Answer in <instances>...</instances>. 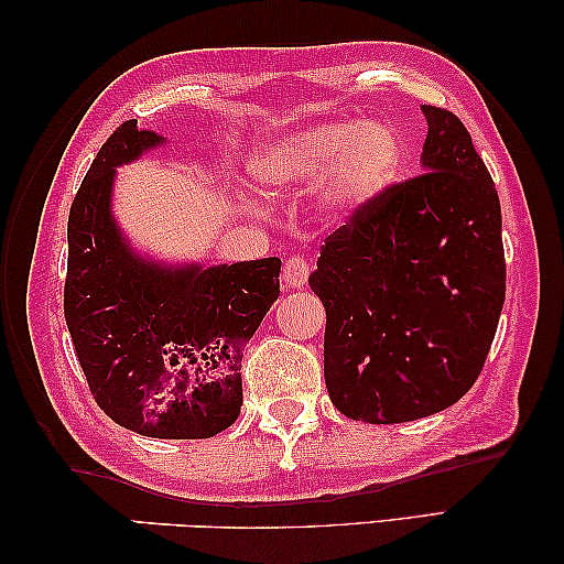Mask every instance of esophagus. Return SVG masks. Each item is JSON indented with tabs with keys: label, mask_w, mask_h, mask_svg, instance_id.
Masks as SVG:
<instances>
[{
	"label": "esophagus",
	"mask_w": 564,
	"mask_h": 564,
	"mask_svg": "<svg viewBox=\"0 0 564 564\" xmlns=\"http://www.w3.org/2000/svg\"><path fill=\"white\" fill-rule=\"evenodd\" d=\"M310 270H312L310 262L304 260V257L294 254L282 267V280H284V284H288V288H294V290L304 288V282H307V276H310Z\"/></svg>",
	"instance_id": "obj_1"
}]
</instances>
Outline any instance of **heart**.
Wrapping results in <instances>:
<instances>
[{
    "instance_id": "obj_1",
    "label": "heart",
    "mask_w": 564,
    "mask_h": 564,
    "mask_svg": "<svg viewBox=\"0 0 564 564\" xmlns=\"http://www.w3.org/2000/svg\"><path fill=\"white\" fill-rule=\"evenodd\" d=\"M402 142L390 124L329 119L267 142L252 160L257 182L292 189L327 180L332 209L352 212L372 202L397 177Z\"/></svg>"
}]
</instances>
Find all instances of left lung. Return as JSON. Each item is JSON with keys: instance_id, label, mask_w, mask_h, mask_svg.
Instances as JSON below:
<instances>
[{"instance_id": "8db88e82", "label": "left lung", "mask_w": 564, "mask_h": 564, "mask_svg": "<svg viewBox=\"0 0 564 564\" xmlns=\"http://www.w3.org/2000/svg\"><path fill=\"white\" fill-rule=\"evenodd\" d=\"M422 174L390 184L322 245L325 382L349 420L447 410L482 372L505 304L502 212L473 137L422 105Z\"/></svg>"}]
</instances>
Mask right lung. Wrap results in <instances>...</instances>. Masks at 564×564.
<instances>
[{
  "label": "right lung",
  "instance_id": "1",
  "mask_svg": "<svg viewBox=\"0 0 564 564\" xmlns=\"http://www.w3.org/2000/svg\"><path fill=\"white\" fill-rule=\"evenodd\" d=\"M137 119L101 144L67 221L64 319L95 402L144 437L205 440L242 408V347L280 297L276 257L167 267L134 254L112 217L119 164L162 144Z\"/></svg>",
  "mask_w": 564,
  "mask_h": 564
}]
</instances>
